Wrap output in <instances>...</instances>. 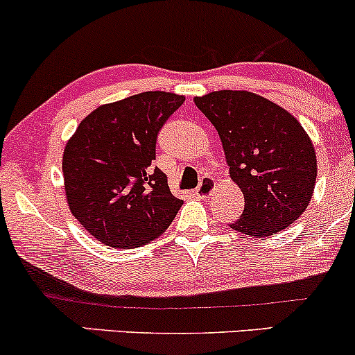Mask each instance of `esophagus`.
Instances as JSON below:
<instances>
[{"label": "esophagus", "instance_id": "1", "mask_svg": "<svg viewBox=\"0 0 355 355\" xmlns=\"http://www.w3.org/2000/svg\"><path fill=\"white\" fill-rule=\"evenodd\" d=\"M214 187H216V182H214V178L212 177H204V180H202L196 189V196L198 198H207L210 193H212Z\"/></svg>", "mask_w": 355, "mask_h": 355}]
</instances>
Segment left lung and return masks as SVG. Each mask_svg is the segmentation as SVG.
<instances>
[{
  "label": "left lung",
  "mask_w": 355,
  "mask_h": 355,
  "mask_svg": "<svg viewBox=\"0 0 355 355\" xmlns=\"http://www.w3.org/2000/svg\"><path fill=\"white\" fill-rule=\"evenodd\" d=\"M220 136L231 178L244 193L241 217L229 224L248 236H271L305 212L317 182V155L290 112L248 91L196 97Z\"/></svg>",
  "instance_id": "8db88e82"
}]
</instances>
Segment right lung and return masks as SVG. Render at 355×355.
<instances>
[{"mask_svg":"<svg viewBox=\"0 0 355 355\" xmlns=\"http://www.w3.org/2000/svg\"><path fill=\"white\" fill-rule=\"evenodd\" d=\"M185 97L150 91L104 104L80 121L64 150L70 212L99 243L126 249L168 229L184 200L158 166L157 139Z\"/></svg>","mask_w":355,"mask_h":355,"instance_id":"obj_1","label":"right lung"}]
</instances>
